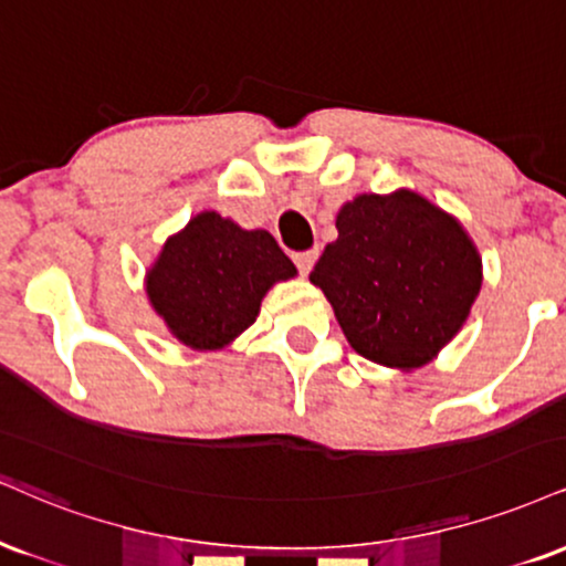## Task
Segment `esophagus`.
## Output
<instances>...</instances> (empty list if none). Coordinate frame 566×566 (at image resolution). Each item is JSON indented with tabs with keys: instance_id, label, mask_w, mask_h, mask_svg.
<instances>
[{
	"instance_id": "obj_1",
	"label": "esophagus",
	"mask_w": 566,
	"mask_h": 566,
	"mask_svg": "<svg viewBox=\"0 0 566 566\" xmlns=\"http://www.w3.org/2000/svg\"><path fill=\"white\" fill-rule=\"evenodd\" d=\"M316 258H318V250H305V253H295V263H297V269H301L303 276L311 274Z\"/></svg>"
}]
</instances>
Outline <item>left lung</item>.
<instances>
[{
    "label": "left lung",
    "instance_id": "obj_1",
    "mask_svg": "<svg viewBox=\"0 0 566 566\" xmlns=\"http://www.w3.org/2000/svg\"><path fill=\"white\" fill-rule=\"evenodd\" d=\"M311 282L358 356L413 371L467 324L482 287L478 244L424 195H358L337 213Z\"/></svg>",
    "mask_w": 566,
    "mask_h": 566
}]
</instances>
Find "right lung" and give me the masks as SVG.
<instances>
[{
	"instance_id": "1",
	"label": "right lung",
	"mask_w": 566,
	"mask_h": 566,
	"mask_svg": "<svg viewBox=\"0 0 566 566\" xmlns=\"http://www.w3.org/2000/svg\"><path fill=\"white\" fill-rule=\"evenodd\" d=\"M295 276V263L269 231L202 210L163 244L145 292L181 345L221 350L255 322L265 292Z\"/></svg>"
}]
</instances>
